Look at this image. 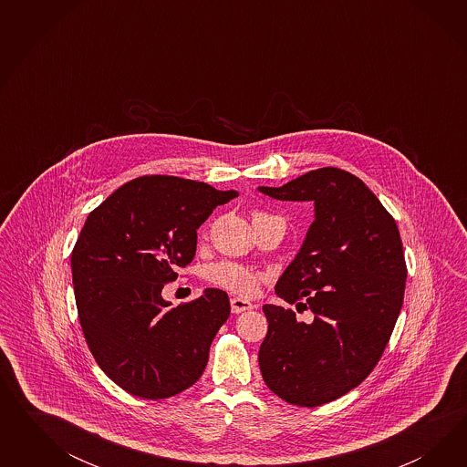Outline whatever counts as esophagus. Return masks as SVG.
I'll use <instances>...</instances> for the list:
<instances>
[{
	"label": "esophagus",
	"instance_id": "esophagus-1",
	"mask_svg": "<svg viewBox=\"0 0 467 467\" xmlns=\"http://www.w3.org/2000/svg\"><path fill=\"white\" fill-rule=\"evenodd\" d=\"M254 303L243 299V297H231V311L233 313H243V311L254 310Z\"/></svg>",
	"mask_w": 467,
	"mask_h": 467
}]
</instances>
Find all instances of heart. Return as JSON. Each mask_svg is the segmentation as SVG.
Segmentation results:
<instances>
[{"label": "heart", "mask_w": 467, "mask_h": 467, "mask_svg": "<svg viewBox=\"0 0 467 467\" xmlns=\"http://www.w3.org/2000/svg\"><path fill=\"white\" fill-rule=\"evenodd\" d=\"M265 217H272V215L256 211L254 213V223L262 221ZM207 279L213 285L223 287L234 295L254 296V293L258 291V285L264 281V275L256 270L234 264V262H221L207 270Z\"/></svg>", "instance_id": "obj_1"}]
</instances>
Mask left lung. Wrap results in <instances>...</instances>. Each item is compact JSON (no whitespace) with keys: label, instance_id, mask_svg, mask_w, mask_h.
I'll return each mask as SVG.
<instances>
[{"label":"left lung","instance_id":"8db88e82","mask_svg":"<svg viewBox=\"0 0 467 467\" xmlns=\"http://www.w3.org/2000/svg\"><path fill=\"white\" fill-rule=\"evenodd\" d=\"M258 190L315 203L306 240L275 285L297 313L310 310L313 322L265 305L269 330L258 365L275 396L301 408L322 406L363 382L389 344L408 277L400 234L367 184L339 168Z\"/></svg>","mask_w":467,"mask_h":467}]
</instances>
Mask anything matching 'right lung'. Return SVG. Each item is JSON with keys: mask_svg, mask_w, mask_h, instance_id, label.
Here are the masks:
<instances>
[{"mask_svg": "<svg viewBox=\"0 0 467 467\" xmlns=\"http://www.w3.org/2000/svg\"><path fill=\"white\" fill-rule=\"evenodd\" d=\"M238 197L166 174L119 186L88 213L71 252L78 320L100 369L141 399L176 396L207 367L231 313L224 291L171 308L161 296L195 256L197 229Z\"/></svg>", "mask_w": 467, "mask_h": 467, "instance_id": "obj_1", "label": "right lung"}]
</instances>
